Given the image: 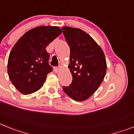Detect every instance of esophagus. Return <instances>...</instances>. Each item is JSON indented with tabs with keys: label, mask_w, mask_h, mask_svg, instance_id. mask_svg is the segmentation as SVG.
<instances>
[{
	"label": "esophagus",
	"mask_w": 134,
	"mask_h": 134,
	"mask_svg": "<svg viewBox=\"0 0 134 134\" xmlns=\"http://www.w3.org/2000/svg\"><path fill=\"white\" fill-rule=\"evenodd\" d=\"M59 71H60V68H59L58 67H55L54 72H56V73H58V72H59Z\"/></svg>",
	"instance_id": "34e87169"
}]
</instances>
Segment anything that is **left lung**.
Masks as SVG:
<instances>
[{
	"label": "left lung",
	"mask_w": 134,
	"mask_h": 134,
	"mask_svg": "<svg viewBox=\"0 0 134 134\" xmlns=\"http://www.w3.org/2000/svg\"><path fill=\"white\" fill-rule=\"evenodd\" d=\"M64 35L70 49L68 68L72 82L63 90L70 98L82 102L95 93L104 80L107 64L102 49L80 29L64 26Z\"/></svg>",
	"instance_id": "8db88e82"
}]
</instances>
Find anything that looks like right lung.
<instances>
[{"label":"right lung","mask_w":134,"mask_h":134,"mask_svg":"<svg viewBox=\"0 0 134 134\" xmlns=\"http://www.w3.org/2000/svg\"><path fill=\"white\" fill-rule=\"evenodd\" d=\"M58 26H41L29 30L16 42L10 52L8 74L13 85L24 95L40 90L48 73L50 55L46 46L60 35Z\"/></svg>","instance_id":"obj_1"}]
</instances>
